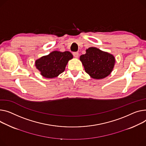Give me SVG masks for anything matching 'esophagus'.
<instances>
[{
    "mask_svg": "<svg viewBox=\"0 0 146 146\" xmlns=\"http://www.w3.org/2000/svg\"><path fill=\"white\" fill-rule=\"evenodd\" d=\"M73 54L74 56V57H79V53L76 52H73Z\"/></svg>",
    "mask_w": 146,
    "mask_h": 146,
    "instance_id": "34e87169",
    "label": "esophagus"
}]
</instances>
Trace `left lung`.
I'll list each match as a JSON object with an SVG mask.
<instances>
[{
	"mask_svg": "<svg viewBox=\"0 0 146 146\" xmlns=\"http://www.w3.org/2000/svg\"><path fill=\"white\" fill-rule=\"evenodd\" d=\"M85 72L95 79H102L112 72L115 63L113 55L96 47H89L80 57Z\"/></svg>",
	"mask_w": 146,
	"mask_h": 146,
	"instance_id": "left-lung-1",
	"label": "left lung"
}]
</instances>
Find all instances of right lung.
I'll use <instances>...</instances> for the list:
<instances>
[{
    "instance_id": "1",
    "label": "right lung",
    "mask_w": 146,
    "mask_h": 146,
    "mask_svg": "<svg viewBox=\"0 0 146 146\" xmlns=\"http://www.w3.org/2000/svg\"><path fill=\"white\" fill-rule=\"evenodd\" d=\"M72 59L73 55L69 52L53 51L36 60L35 66L44 77L52 79L63 73L68 62Z\"/></svg>"
}]
</instances>
